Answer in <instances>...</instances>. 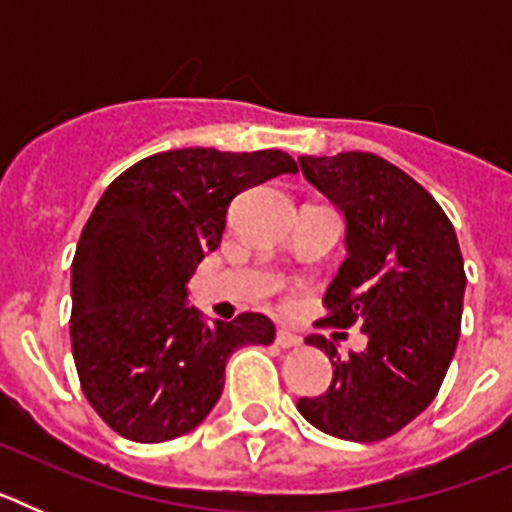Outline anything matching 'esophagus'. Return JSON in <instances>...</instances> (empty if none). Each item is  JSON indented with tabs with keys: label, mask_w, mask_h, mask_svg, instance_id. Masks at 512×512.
<instances>
[{
	"label": "esophagus",
	"mask_w": 512,
	"mask_h": 512,
	"mask_svg": "<svg viewBox=\"0 0 512 512\" xmlns=\"http://www.w3.org/2000/svg\"><path fill=\"white\" fill-rule=\"evenodd\" d=\"M302 343L300 336H295V333H289V330H277V346L279 348H297Z\"/></svg>",
	"instance_id": "34e87169"
}]
</instances>
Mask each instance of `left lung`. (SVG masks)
Segmentation results:
<instances>
[{"instance_id":"1","label":"left lung","mask_w":512,"mask_h":512,"mask_svg":"<svg viewBox=\"0 0 512 512\" xmlns=\"http://www.w3.org/2000/svg\"><path fill=\"white\" fill-rule=\"evenodd\" d=\"M302 176L343 215L346 259L323 302L336 325L361 323L364 351H325L333 382L297 410L341 441H382L418 418L454 359L464 305V259L454 225L413 176L364 151L300 156Z\"/></svg>"}]
</instances>
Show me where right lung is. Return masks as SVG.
<instances>
[{
    "label": "right lung",
    "instance_id": "right-lung-1",
    "mask_svg": "<svg viewBox=\"0 0 512 512\" xmlns=\"http://www.w3.org/2000/svg\"><path fill=\"white\" fill-rule=\"evenodd\" d=\"M295 171L284 151L179 148L104 189L71 264V348L89 405L122 438L161 443L197 428L233 351L274 341L261 312L207 323L187 284L220 246L230 202Z\"/></svg>",
    "mask_w": 512,
    "mask_h": 512
}]
</instances>
